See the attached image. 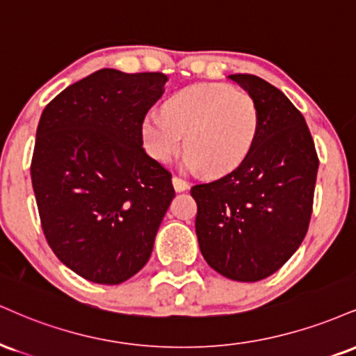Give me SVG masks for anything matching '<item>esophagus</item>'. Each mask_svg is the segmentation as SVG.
I'll return each mask as SVG.
<instances>
[{
	"label": "esophagus",
	"instance_id": "1",
	"mask_svg": "<svg viewBox=\"0 0 356 356\" xmlns=\"http://www.w3.org/2000/svg\"><path fill=\"white\" fill-rule=\"evenodd\" d=\"M172 186H174L175 192H184V191L189 189V182L184 181V179H181V177H172Z\"/></svg>",
	"mask_w": 356,
	"mask_h": 356
}]
</instances>
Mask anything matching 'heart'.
Here are the masks:
<instances>
[{
    "instance_id": "obj_1",
    "label": "heart",
    "mask_w": 356,
    "mask_h": 356,
    "mask_svg": "<svg viewBox=\"0 0 356 356\" xmlns=\"http://www.w3.org/2000/svg\"><path fill=\"white\" fill-rule=\"evenodd\" d=\"M260 126L259 106L243 89L222 83L192 84L149 111L140 124L144 149L165 164L186 147V165L211 175L234 170L254 147Z\"/></svg>"
}]
</instances>
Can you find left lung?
<instances>
[{
	"label": "left lung",
	"instance_id": "left-lung-1",
	"mask_svg": "<svg viewBox=\"0 0 356 356\" xmlns=\"http://www.w3.org/2000/svg\"><path fill=\"white\" fill-rule=\"evenodd\" d=\"M229 78L259 106V134L232 172L191 189L195 234L213 270L259 282L275 273L305 237L318 157L305 118L280 89L254 74Z\"/></svg>",
	"mask_w": 356,
	"mask_h": 356
}]
</instances>
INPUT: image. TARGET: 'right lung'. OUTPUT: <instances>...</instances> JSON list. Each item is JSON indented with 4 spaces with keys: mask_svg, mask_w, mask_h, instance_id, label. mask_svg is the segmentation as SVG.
Listing matches in <instances>:
<instances>
[{
    "mask_svg": "<svg viewBox=\"0 0 356 356\" xmlns=\"http://www.w3.org/2000/svg\"><path fill=\"white\" fill-rule=\"evenodd\" d=\"M165 83L162 72L106 67L67 86L38 124L31 181L42 232L56 257L94 284H122L147 264L175 195L140 136Z\"/></svg>",
    "mask_w": 356,
    "mask_h": 356,
    "instance_id": "1",
    "label": "right lung"
}]
</instances>
